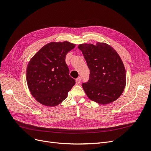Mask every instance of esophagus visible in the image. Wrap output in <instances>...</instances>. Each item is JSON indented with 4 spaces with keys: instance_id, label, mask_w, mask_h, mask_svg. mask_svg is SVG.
Returning <instances> with one entry per match:
<instances>
[{
    "instance_id": "1",
    "label": "esophagus",
    "mask_w": 151,
    "mask_h": 151,
    "mask_svg": "<svg viewBox=\"0 0 151 151\" xmlns=\"http://www.w3.org/2000/svg\"><path fill=\"white\" fill-rule=\"evenodd\" d=\"M81 82V77H78L76 79V83L77 85H78Z\"/></svg>"
}]
</instances>
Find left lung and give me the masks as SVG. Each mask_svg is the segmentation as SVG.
<instances>
[{"label": "left lung", "instance_id": "1", "mask_svg": "<svg viewBox=\"0 0 151 151\" xmlns=\"http://www.w3.org/2000/svg\"><path fill=\"white\" fill-rule=\"evenodd\" d=\"M90 69L87 82L82 83L86 95L92 101L107 104L117 99L126 85V72L120 56L111 46L103 42L95 45L78 46Z\"/></svg>", "mask_w": 151, "mask_h": 151}]
</instances>
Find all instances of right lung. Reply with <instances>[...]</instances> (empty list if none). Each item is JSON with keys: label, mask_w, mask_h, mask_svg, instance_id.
Listing matches in <instances>:
<instances>
[{"label": "right lung", "mask_w": 151, "mask_h": 151, "mask_svg": "<svg viewBox=\"0 0 151 151\" xmlns=\"http://www.w3.org/2000/svg\"><path fill=\"white\" fill-rule=\"evenodd\" d=\"M76 47L69 42H52L42 47L27 64L26 81L32 96L46 106H56L65 99L76 81L65 61Z\"/></svg>", "instance_id": "1"}]
</instances>
